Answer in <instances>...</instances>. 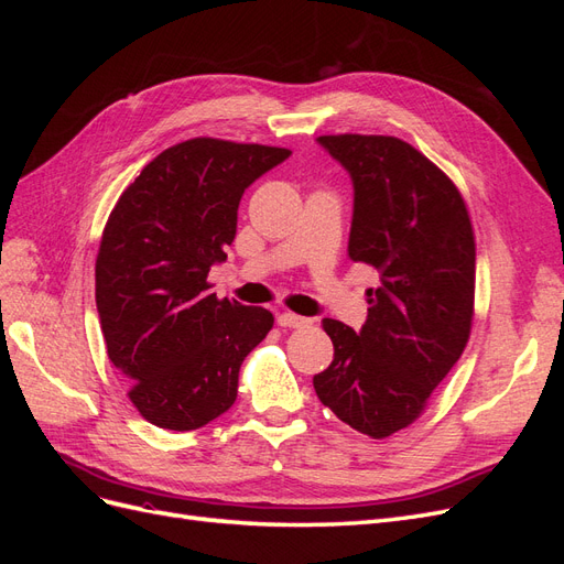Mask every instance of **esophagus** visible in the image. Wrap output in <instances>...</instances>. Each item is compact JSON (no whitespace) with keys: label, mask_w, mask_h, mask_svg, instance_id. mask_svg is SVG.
Here are the masks:
<instances>
[{"label":"esophagus","mask_w":564,"mask_h":564,"mask_svg":"<svg viewBox=\"0 0 564 564\" xmlns=\"http://www.w3.org/2000/svg\"><path fill=\"white\" fill-rule=\"evenodd\" d=\"M278 322H280V327H289V329H301V327H308V324H311L313 319L303 317V315H296V313H282V315L278 317Z\"/></svg>","instance_id":"obj_1"}]
</instances>
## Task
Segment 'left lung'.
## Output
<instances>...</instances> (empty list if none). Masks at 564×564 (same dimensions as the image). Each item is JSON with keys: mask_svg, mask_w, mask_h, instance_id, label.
Masks as SVG:
<instances>
[{"mask_svg": "<svg viewBox=\"0 0 564 564\" xmlns=\"http://www.w3.org/2000/svg\"><path fill=\"white\" fill-rule=\"evenodd\" d=\"M348 169V256L379 272L357 334L322 319L334 362L313 379L324 406L373 440L412 425L464 352L475 315V232L454 181L395 135L317 139Z\"/></svg>", "mask_w": 564, "mask_h": 564, "instance_id": "1", "label": "left lung"}]
</instances>
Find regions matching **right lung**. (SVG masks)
<instances>
[{
	"label": "right lung",
	"mask_w": 564,
	"mask_h": 564,
	"mask_svg": "<svg viewBox=\"0 0 564 564\" xmlns=\"http://www.w3.org/2000/svg\"><path fill=\"white\" fill-rule=\"evenodd\" d=\"M292 150L199 135L162 150L119 195L96 256V305L127 395L158 429L226 414L270 311L212 294L247 187Z\"/></svg>",
	"instance_id": "right-lung-1"
}]
</instances>
